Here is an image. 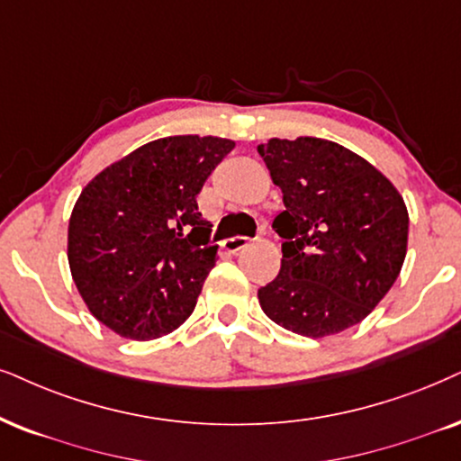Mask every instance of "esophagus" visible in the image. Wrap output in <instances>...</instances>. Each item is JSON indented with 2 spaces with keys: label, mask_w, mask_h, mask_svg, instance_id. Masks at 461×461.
<instances>
[{
  "label": "esophagus",
  "mask_w": 461,
  "mask_h": 461,
  "mask_svg": "<svg viewBox=\"0 0 461 461\" xmlns=\"http://www.w3.org/2000/svg\"><path fill=\"white\" fill-rule=\"evenodd\" d=\"M247 244H249L247 236H234V238H227V240L221 242V247H223L227 253H238V250L247 247Z\"/></svg>",
  "instance_id": "34e87169"
}]
</instances>
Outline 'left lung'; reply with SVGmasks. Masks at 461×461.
Here are the masks:
<instances>
[{"label": "left lung", "mask_w": 461, "mask_h": 461, "mask_svg": "<svg viewBox=\"0 0 461 461\" xmlns=\"http://www.w3.org/2000/svg\"><path fill=\"white\" fill-rule=\"evenodd\" d=\"M285 211L281 272L258 291L274 323L308 338L340 334L372 312L398 278L409 211L385 174L321 138L259 144Z\"/></svg>", "instance_id": "obj_1"}]
</instances>
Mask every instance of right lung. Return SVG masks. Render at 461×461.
Wrapping results in <instances>:
<instances>
[{
    "label": "right lung",
    "mask_w": 461,
    "mask_h": 461,
    "mask_svg": "<svg viewBox=\"0 0 461 461\" xmlns=\"http://www.w3.org/2000/svg\"><path fill=\"white\" fill-rule=\"evenodd\" d=\"M227 138L167 136L114 161L83 189L68 227L76 289L97 321L131 340L180 328L217 261L197 194Z\"/></svg>",
    "instance_id": "1"
}]
</instances>
